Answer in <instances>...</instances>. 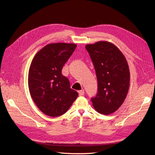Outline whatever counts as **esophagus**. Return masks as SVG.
<instances>
[{
	"label": "esophagus",
	"mask_w": 155,
	"mask_h": 155,
	"mask_svg": "<svg viewBox=\"0 0 155 155\" xmlns=\"http://www.w3.org/2000/svg\"><path fill=\"white\" fill-rule=\"evenodd\" d=\"M79 93V96H83L84 94V93H85V91L84 90H81V91H78Z\"/></svg>",
	"instance_id": "1"
}]
</instances>
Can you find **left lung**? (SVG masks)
Here are the masks:
<instances>
[{
    "mask_svg": "<svg viewBox=\"0 0 155 155\" xmlns=\"http://www.w3.org/2000/svg\"><path fill=\"white\" fill-rule=\"evenodd\" d=\"M94 66L98 91L91 99L95 110L109 115L123 104L129 88L130 71L124 55L114 44L98 41L85 46Z\"/></svg>",
    "mask_w": 155,
    "mask_h": 155,
    "instance_id": "left-lung-1",
    "label": "left lung"
}]
</instances>
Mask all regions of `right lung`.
I'll return each mask as SVG.
<instances>
[{"mask_svg":"<svg viewBox=\"0 0 155 155\" xmlns=\"http://www.w3.org/2000/svg\"><path fill=\"white\" fill-rule=\"evenodd\" d=\"M76 46L73 43L48 44L31 61L28 72L29 91L37 107L46 115L58 117L64 114L78 96L61 73Z\"/></svg>","mask_w":155,"mask_h":155,"instance_id":"obj_1","label":"right lung"}]
</instances>
